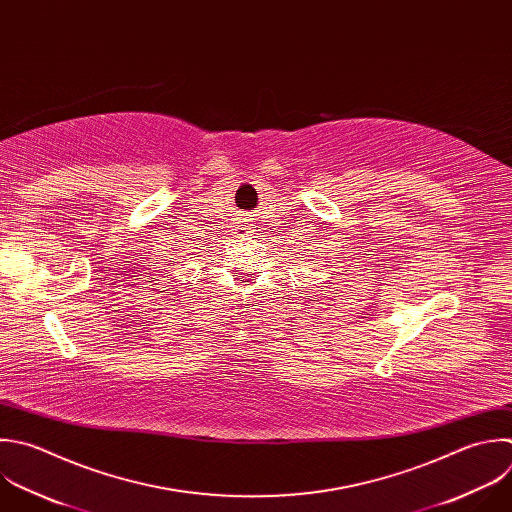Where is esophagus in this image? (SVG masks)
I'll list each match as a JSON object with an SVG mask.
<instances>
[{
    "label": "esophagus",
    "mask_w": 512,
    "mask_h": 512,
    "mask_svg": "<svg viewBox=\"0 0 512 512\" xmlns=\"http://www.w3.org/2000/svg\"><path fill=\"white\" fill-rule=\"evenodd\" d=\"M238 230H240V232H248V228H246L244 224H242V226H238Z\"/></svg>",
    "instance_id": "1"
}]
</instances>
